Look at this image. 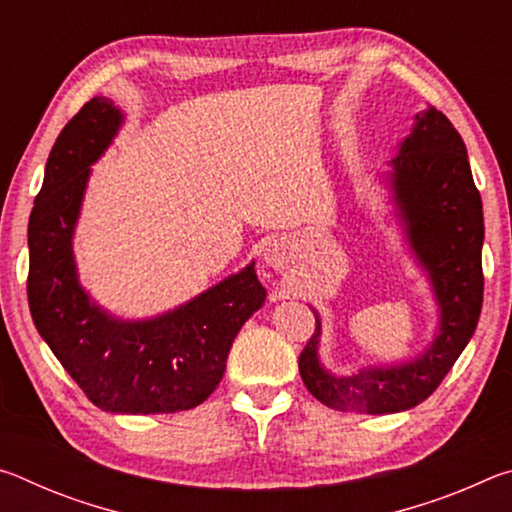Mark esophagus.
I'll return each mask as SVG.
<instances>
[{
	"instance_id": "1",
	"label": "esophagus",
	"mask_w": 512,
	"mask_h": 512,
	"mask_svg": "<svg viewBox=\"0 0 512 512\" xmlns=\"http://www.w3.org/2000/svg\"><path fill=\"white\" fill-rule=\"evenodd\" d=\"M262 257H264L266 266L275 268V271H282V268H287L289 259H291V253H289L287 241H282V239H271V241H268V244H266Z\"/></svg>"
}]
</instances>
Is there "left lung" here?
Here are the masks:
<instances>
[{
    "mask_svg": "<svg viewBox=\"0 0 512 512\" xmlns=\"http://www.w3.org/2000/svg\"><path fill=\"white\" fill-rule=\"evenodd\" d=\"M381 180L406 246L436 300L433 341L415 359L334 375L320 361L323 320L311 307L316 332L298 361L300 377L316 400L370 415L400 413L427 400L470 343L483 302V205L452 121L431 106L415 115L411 133L397 144L391 171Z\"/></svg>",
    "mask_w": 512,
    "mask_h": 512,
    "instance_id": "1",
    "label": "left lung"
}]
</instances>
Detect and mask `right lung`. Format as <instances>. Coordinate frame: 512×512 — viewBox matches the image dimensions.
<instances>
[{
	"instance_id": "1",
	"label": "right lung",
	"mask_w": 512,
	"mask_h": 512,
	"mask_svg": "<svg viewBox=\"0 0 512 512\" xmlns=\"http://www.w3.org/2000/svg\"><path fill=\"white\" fill-rule=\"evenodd\" d=\"M124 112L94 97L60 131L29 219V309L42 339L88 400L110 413L194 409L219 386L232 341L264 305L255 262L151 318H119L79 280L74 230L92 164Z\"/></svg>"
}]
</instances>
